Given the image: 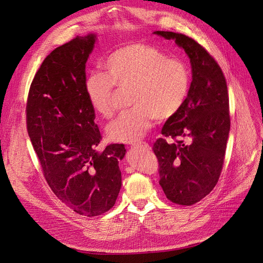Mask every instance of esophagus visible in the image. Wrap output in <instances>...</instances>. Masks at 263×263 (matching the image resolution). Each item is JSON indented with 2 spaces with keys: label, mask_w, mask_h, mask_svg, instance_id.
Wrapping results in <instances>:
<instances>
[{
  "label": "esophagus",
  "mask_w": 263,
  "mask_h": 263,
  "mask_svg": "<svg viewBox=\"0 0 263 263\" xmlns=\"http://www.w3.org/2000/svg\"><path fill=\"white\" fill-rule=\"evenodd\" d=\"M132 145H134V146H143V148H146V149L149 148V144L146 142H137V143H133Z\"/></svg>",
  "instance_id": "esophagus-1"
}]
</instances>
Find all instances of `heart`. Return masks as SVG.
I'll return each mask as SVG.
<instances>
[{
	"mask_svg": "<svg viewBox=\"0 0 263 263\" xmlns=\"http://www.w3.org/2000/svg\"><path fill=\"white\" fill-rule=\"evenodd\" d=\"M108 74L92 72L84 82L90 107L100 117L111 118L117 91L129 90L128 111L121 113L107 127L111 140L138 141L153 123L172 119L180 111L190 90L191 77L186 65L168 58L160 49L143 43L120 46L108 56Z\"/></svg>",
	"mask_w": 263,
	"mask_h": 263,
	"instance_id": "obj_1",
	"label": "heart"
}]
</instances>
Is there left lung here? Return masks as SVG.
Masks as SVG:
<instances>
[{"label": "left lung", "instance_id": "left-lung-1", "mask_svg": "<svg viewBox=\"0 0 263 263\" xmlns=\"http://www.w3.org/2000/svg\"><path fill=\"white\" fill-rule=\"evenodd\" d=\"M154 33L175 40L192 66L186 100L164 124L165 138L157 139L152 148L166 197L190 206L213 191L222 171L231 124L227 81L215 58L195 40L171 31Z\"/></svg>", "mask_w": 263, "mask_h": 263}]
</instances>
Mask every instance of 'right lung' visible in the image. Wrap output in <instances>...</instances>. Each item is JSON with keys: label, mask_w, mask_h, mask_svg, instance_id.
I'll use <instances>...</instances> for the list:
<instances>
[{"label": "right lung", "mask_w": 263, "mask_h": 263, "mask_svg": "<svg viewBox=\"0 0 263 263\" xmlns=\"http://www.w3.org/2000/svg\"><path fill=\"white\" fill-rule=\"evenodd\" d=\"M96 35L77 36L42 62L31 83L27 130L51 191L76 213L95 217L117 202L124 144L95 150L101 135L87 100L85 64Z\"/></svg>", "instance_id": "right-lung-1"}]
</instances>
